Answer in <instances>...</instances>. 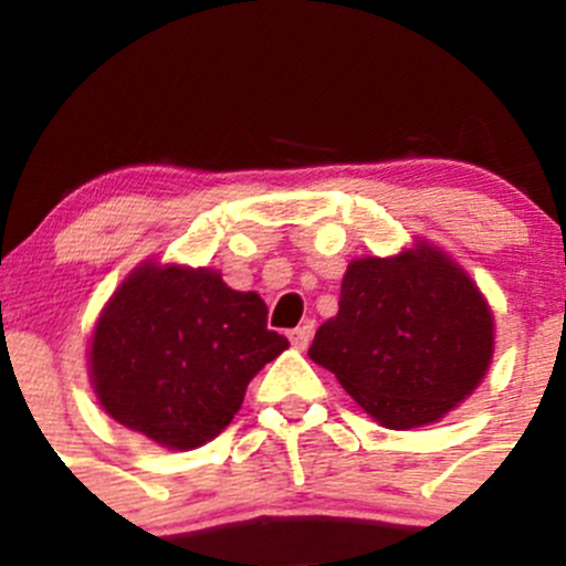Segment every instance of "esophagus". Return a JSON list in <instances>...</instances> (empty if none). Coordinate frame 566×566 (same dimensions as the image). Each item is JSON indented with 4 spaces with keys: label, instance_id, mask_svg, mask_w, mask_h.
<instances>
[{
    "label": "esophagus",
    "instance_id": "34e87169",
    "mask_svg": "<svg viewBox=\"0 0 566 566\" xmlns=\"http://www.w3.org/2000/svg\"><path fill=\"white\" fill-rule=\"evenodd\" d=\"M312 337H314V323H303V326H297L294 332H289V339H292V345L297 348V352H306Z\"/></svg>",
    "mask_w": 566,
    "mask_h": 566
}]
</instances>
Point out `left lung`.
<instances>
[{"mask_svg":"<svg viewBox=\"0 0 566 566\" xmlns=\"http://www.w3.org/2000/svg\"><path fill=\"white\" fill-rule=\"evenodd\" d=\"M493 343V312L473 277L451 254L417 240L391 258L348 263L337 317L317 328L308 357L374 422L411 431L476 391Z\"/></svg>","mask_w":566,"mask_h":566,"instance_id":"obj_1","label":"left lung"}]
</instances>
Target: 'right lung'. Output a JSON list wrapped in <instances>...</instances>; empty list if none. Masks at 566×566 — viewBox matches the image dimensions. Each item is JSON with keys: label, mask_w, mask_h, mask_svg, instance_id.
<instances>
[{"label": "right lung", "mask_w": 566, "mask_h": 566, "mask_svg": "<svg viewBox=\"0 0 566 566\" xmlns=\"http://www.w3.org/2000/svg\"><path fill=\"white\" fill-rule=\"evenodd\" d=\"M286 348L258 292H234L218 269L144 260L93 326L90 385L118 424L192 451L232 422L254 374Z\"/></svg>", "instance_id": "obj_1"}]
</instances>
